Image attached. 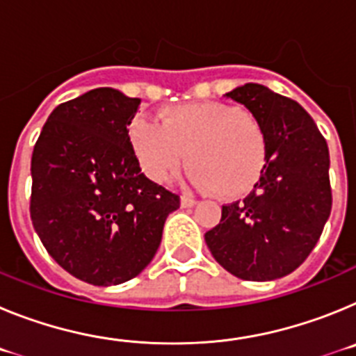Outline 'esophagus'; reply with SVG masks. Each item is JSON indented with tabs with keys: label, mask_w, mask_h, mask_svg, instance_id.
Returning <instances> with one entry per match:
<instances>
[{
	"label": "esophagus",
	"mask_w": 356,
	"mask_h": 356,
	"mask_svg": "<svg viewBox=\"0 0 356 356\" xmlns=\"http://www.w3.org/2000/svg\"><path fill=\"white\" fill-rule=\"evenodd\" d=\"M180 205L184 207V209H193V207L197 205V201L193 200V197H188V196H181L180 197Z\"/></svg>",
	"instance_id": "34e87169"
}]
</instances>
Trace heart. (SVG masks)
<instances>
[{
	"mask_svg": "<svg viewBox=\"0 0 356 356\" xmlns=\"http://www.w3.org/2000/svg\"><path fill=\"white\" fill-rule=\"evenodd\" d=\"M128 140L151 181L165 184L187 155L194 184L226 200L246 196L267 160L262 122L221 102L165 106L160 110V124L139 115L128 124Z\"/></svg>",
	"mask_w": 356,
	"mask_h": 356,
	"instance_id": "heart-1",
	"label": "heart"
}]
</instances>
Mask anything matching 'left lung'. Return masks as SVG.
Returning <instances> with one entry per match:
<instances>
[{
  "instance_id": "1",
  "label": "left lung",
  "mask_w": 356,
  "mask_h": 356,
  "mask_svg": "<svg viewBox=\"0 0 356 356\" xmlns=\"http://www.w3.org/2000/svg\"><path fill=\"white\" fill-rule=\"evenodd\" d=\"M225 96L262 122L267 160L248 197L222 207L221 221L207 232L205 242L234 276L271 282L307 260L328 221V146L300 103L264 85H241Z\"/></svg>"
}]
</instances>
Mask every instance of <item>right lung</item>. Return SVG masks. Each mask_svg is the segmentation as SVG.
I'll list each match as a JSON object with an SVG mask.
<instances>
[{
    "instance_id": "right-lung-1",
    "label": "right lung",
    "mask_w": 356,
    "mask_h": 356,
    "mask_svg": "<svg viewBox=\"0 0 356 356\" xmlns=\"http://www.w3.org/2000/svg\"><path fill=\"white\" fill-rule=\"evenodd\" d=\"M139 97L102 87L56 106L31 155V222L55 262L108 287L144 271L180 197L140 172L127 127Z\"/></svg>"
}]
</instances>
